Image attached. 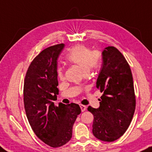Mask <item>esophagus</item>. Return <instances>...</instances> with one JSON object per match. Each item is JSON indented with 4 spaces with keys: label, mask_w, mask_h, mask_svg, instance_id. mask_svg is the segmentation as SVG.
Instances as JSON below:
<instances>
[{
    "label": "esophagus",
    "mask_w": 152,
    "mask_h": 152,
    "mask_svg": "<svg viewBox=\"0 0 152 152\" xmlns=\"http://www.w3.org/2000/svg\"><path fill=\"white\" fill-rule=\"evenodd\" d=\"M80 108H81V110H82V111H85V110H86L87 109V106L86 105H80Z\"/></svg>",
    "instance_id": "1"
}]
</instances>
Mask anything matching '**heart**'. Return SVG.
<instances>
[{"instance_id":"1","label":"heart","mask_w":152,"mask_h":152,"mask_svg":"<svg viewBox=\"0 0 152 152\" xmlns=\"http://www.w3.org/2000/svg\"><path fill=\"white\" fill-rule=\"evenodd\" d=\"M66 59L70 64L78 66L85 73L98 68L101 62V54L98 51H92L89 47L83 44H77L68 52ZM58 78H64V69L62 67L57 69Z\"/></svg>"}]
</instances>
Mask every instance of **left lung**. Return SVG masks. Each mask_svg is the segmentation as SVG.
<instances>
[{"label": "left lung", "instance_id": "left-lung-1", "mask_svg": "<svg viewBox=\"0 0 152 152\" xmlns=\"http://www.w3.org/2000/svg\"><path fill=\"white\" fill-rule=\"evenodd\" d=\"M103 64L96 88L103 94L100 107L89 106L93 113V134L104 141H113L124 135L130 125L136 108V95L130 66L118 49L103 50Z\"/></svg>", "mask_w": 152, "mask_h": 152}]
</instances>
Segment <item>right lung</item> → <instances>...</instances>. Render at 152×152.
I'll use <instances>...</instances> for the list:
<instances>
[{"label": "right lung", "instance_id": "obj_1", "mask_svg": "<svg viewBox=\"0 0 152 152\" xmlns=\"http://www.w3.org/2000/svg\"><path fill=\"white\" fill-rule=\"evenodd\" d=\"M64 44L44 49L27 69L23 85V103L32 130L40 140L53 148L71 139L72 126L81 113L78 104L54 105L59 94L57 60Z\"/></svg>", "mask_w": 152, "mask_h": 152}]
</instances>
